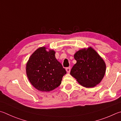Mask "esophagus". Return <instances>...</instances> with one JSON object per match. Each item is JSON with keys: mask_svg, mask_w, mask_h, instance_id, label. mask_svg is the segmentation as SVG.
Here are the masks:
<instances>
[{"mask_svg": "<svg viewBox=\"0 0 121 121\" xmlns=\"http://www.w3.org/2000/svg\"><path fill=\"white\" fill-rule=\"evenodd\" d=\"M70 69H71V68L70 67H67V68H66V71H67V72H68V73H69L70 72Z\"/></svg>", "mask_w": 121, "mask_h": 121, "instance_id": "34e87169", "label": "esophagus"}]
</instances>
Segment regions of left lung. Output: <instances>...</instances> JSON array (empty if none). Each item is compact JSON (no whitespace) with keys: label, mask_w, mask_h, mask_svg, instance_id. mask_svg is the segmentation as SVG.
I'll return each mask as SVG.
<instances>
[{"label":"left lung","mask_w":121,"mask_h":121,"mask_svg":"<svg viewBox=\"0 0 121 121\" xmlns=\"http://www.w3.org/2000/svg\"><path fill=\"white\" fill-rule=\"evenodd\" d=\"M77 63L72 67L70 74L82 86L95 87L104 77L106 65L102 58L91 48L80 50L74 55Z\"/></svg>","instance_id":"1"}]
</instances>
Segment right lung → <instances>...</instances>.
Here are the masks:
<instances>
[{
  "instance_id": "add662e5",
  "label": "right lung",
  "mask_w": 121,
  "mask_h": 121,
  "mask_svg": "<svg viewBox=\"0 0 121 121\" xmlns=\"http://www.w3.org/2000/svg\"><path fill=\"white\" fill-rule=\"evenodd\" d=\"M26 74L32 85L39 91H50L59 87L67 72L55 56V52L39 48L30 57Z\"/></svg>"
}]
</instances>
